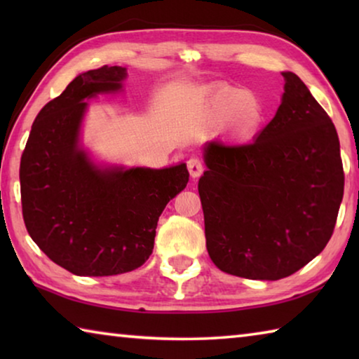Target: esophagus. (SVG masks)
<instances>
[{
    "mask_svg": "<svg viewBox=\"0 0 359 359\" xmlns=\"http://www.w3.org/2000/svg\"><path fill=\"white\" fill-rule=\"evenodd\" d=\"M187 166H188V172H190V175H191L193 179L199 177V175H201L203 171H204L203 161L199 160V158H196V156H191L190 160L187 161Z\"/></svg>",
    "mask_w": 359,
    "mask_h": 359,
    "instance_id": "obj_1",
    "label": "esophagus"
}]
</instances>
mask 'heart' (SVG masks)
<instances>
[{"label": "heart", "mask_w": 359, "mask_h": 359, "mask_svg": "<svg viewBox=\"0 0 359 359\" xmlns=\"http://www.w3.org/2000/svg\"><path fill=\"white\" fill-rule=\"evenodd\" d=\"M198 118L208 126H218L231 121L236 133L250 135L261 125L263 107L248 90L224 87L205 100L199 107Z\"/></svg>", "instance_id": "obj_1"}]
</instances>
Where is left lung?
<instances>
[{"label": "left lung", "mask_w": 359, "mask_h": 359, "mask_svg": "<svg viewBox=\"0 0 359 359\" xmlns=\"http://www.w3.org/2000/svg\"><path fill=\"white\" fill-rule=\"evenodd\" d=\"M276 117L247 144L210 141L199 179L205 247L218 269L288 277L323 252L344 196L336 126L294 72Z\"/></svg>", "instance_id": "left-lung-1"}]
</instances>
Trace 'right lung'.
<instances>
[{
  "mask_svg": "<svg viewBox=\"0 0 359 359\" xmlns=\"http://www.w3.org/2000/svg\"><path fill=\"white\" fill-rule=\"evenodd\" d=\"M125 77V68L107 65L79 74L41 109L22 154L28 234L76 276H117L142 266L154 250L158 218L190 175L185 163L100 168L79 145L85 100L117 92Z\"/></svg>",
  "mask_w": 359,
  "mask_h": 359,
  "instance_id": "1",
  "label": "right lung"
}]
</instances>
